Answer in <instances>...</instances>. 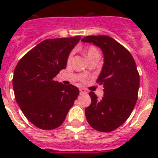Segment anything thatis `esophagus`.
Wrapping results in <instances>:
<instances>
[{"label": "esophagus", "instance_id": "obj_1", "mask_svg": "<svg viewBox=\"0 0 158 158\" xmlns=\"http://www.w3.org/2000/svg\"><path fill=\"white\" fill-rule=\"evenodd\" d=\"M79 91H80V94H87L88 93L86 89H84V88H81V89H79Z\"/></svg>", "mask_w": 158, "mask_h": 158}]
</instances>
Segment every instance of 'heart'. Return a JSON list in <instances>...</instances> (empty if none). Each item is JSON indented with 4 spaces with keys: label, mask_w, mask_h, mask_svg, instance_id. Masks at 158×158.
Instances as JSON below:
<instances>
[{
    "label": "heart",
    "mask_w": 158,
    "mask_h": 158,
    "mask_svg": "<svg viewBox=\"0 0 158 158\" xmlns=\"http://www.w3.org/2000/svg\"><path fill=\"white\" fill-rule=\"evenodd\" d=\"M98 53H99L98 51V49H97L96 48H94V47H89V48H87V50L85 51V54H86L88 58L91 56H93V55L98 54ZM71 56L72 55H69V60L71 59Z\"/></svg>",
    "instance_id": "1"
}]
</instances>
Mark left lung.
Here are the masks:
<instances>
[{
	"instance_id": "obj_1",
	"label": "left lung",
	"mask_w": 158,
	"mask_h": 158,
	"mask_svg": "<svg viewBox=\"0 0 158 158\" xmlns=\"http://www.w3.org/2000/svg\"><path fill=\"white\" fill-rule=\"evenodd\" d=\"M84 43L101 48L104 64L97 80L103 84L102 99L89 93L91 104L85 109L88 122L94 130L110 132L127 120L135 107L139 89V74L132 55L109 36H87Z\"/></svg>"
}]
</instances>
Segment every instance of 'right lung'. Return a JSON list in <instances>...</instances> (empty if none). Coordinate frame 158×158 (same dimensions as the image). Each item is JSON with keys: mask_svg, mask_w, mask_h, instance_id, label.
<instances>
[{"mask_svg": "<svg viewBox=\"0 0 158 158\" xmlns=\"http://www.w3.org/2000/svg\"><path fill=\"white\" fill-rule=\"evenodd\" d=\"M81 37L47 39L23 56L13 77L15 100L32 124L42 130H53L64 122L79 94L72 84L55 80L66 68L71 50Z\"/></svg>", "mask_w": 158, "mask_h": 158, "instance_id": "right-lung-1", "label": "right lung"}]
</instances>
